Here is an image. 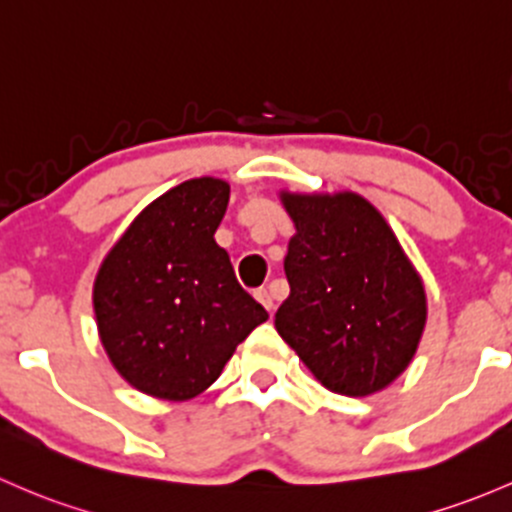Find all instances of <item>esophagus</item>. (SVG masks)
I'll use <instances>...</instances> for the list:
<instances>
[{"mask_svg": "<svg viewBox=\"0 0 512 512\" xmlns=\"http://www.w3.org/2000/svg\"><path fill=\"white\" fill-rule=\"evenodd\" d=\"M255 299L260 301V304L265 306V309L270 311V314H272V311H274V299H272L270 289H257V292H255Z\"/></svg>", "mask_w": 512, "mask_h": 512, "instance_id": "obj_1", "label": "esophagus"}]
</instances>
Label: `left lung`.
I'll return each mask as SVG.
<instances>
[{
  "label": "left lung",
  "instance_id": "8db88e82",
  "mask_svg": "<svg viewBox=\"0 0 512 512\" xmlns=\"http://www.w3.org/2000/svg\"><path fill=\"white\" fill-rule=\"evenodd\" d=\"M297 233L277 333L326 390L365 397L400 378L427 324V294L383 213L353 191H279Z\"/></svg>",
  "mask_w": 512,
  "mask_h": 512
}]
</instances>
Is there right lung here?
Instances as JSON below:
<instances>
[{"label": "right lung", "instance_id": "1", "mask_svg": "<svg viewBox=\"0 0 512 512\" xmlns=\"http://www.w3.org/2000/svg\"><path fill=\"white\" fill-rule=\"evenodd\" d=\"M228 201L230 186L213 176L169 188L102 260L93 284L102 348L144 395L169 402L201 395L267 321L213 238Z\"/></svg>", "mask_w": 512, "mask_h": 512}]
</instances>
